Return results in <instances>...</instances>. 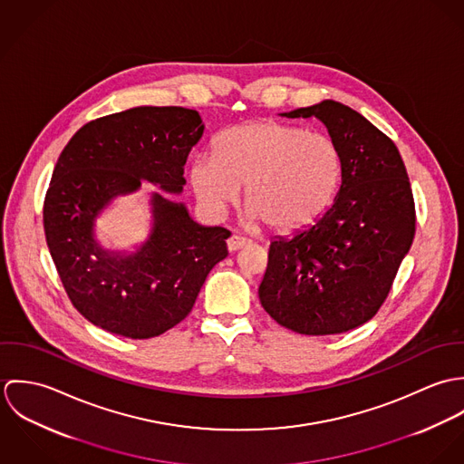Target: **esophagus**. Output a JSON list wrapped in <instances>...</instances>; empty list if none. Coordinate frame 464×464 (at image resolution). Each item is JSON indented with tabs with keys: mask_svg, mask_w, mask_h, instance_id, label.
I'll return each mask as SVG.
<instances>
[{
	"mask_svg": "<svg viewBox=\"0 0 464 464\" xmlns=\"http://www.w3.org/2000/svg\"><path fill=\"white\" fill-rule=\"evenodd\" d=\"M248 243H250V241H248L246 237H241V236H232V237L227 239V246H228L230 252H237V250L245 248Z\"/></svg>",
	"mask_w": 464,
	"mask_h": 464,
	"instance_id": "1",
	"label": "esophagus"
}]
</instances>
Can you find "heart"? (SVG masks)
Segmentation results:
<instances>
[{
    "label": "heart",
    "mask_w": 464,
    "mask_h": 464,
    "mask_svg": "<svg viewBox=\"0 0 464 464\" xmlns=\"http://www.w3.org/2000/svg\"><path fill=\"white\" fill-rule=\"evenodd\" d=\"M343 157L335 140L280 121L227 129L214 155L201 153L189 168L199 205L221 216L245 188L246 218L276 232H291L318 218L337 193Z\"/></svg>",
    "instance_id": "1"
}]
</instances>
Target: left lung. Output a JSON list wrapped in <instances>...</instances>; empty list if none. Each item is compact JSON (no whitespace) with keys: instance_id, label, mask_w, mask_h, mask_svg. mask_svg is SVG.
Returning a JSON list of instances; mask_svg holds the SVG:
<instances>
[{"instance_id":"left-lung-1","label":"left lung","mask_w":464,"mask_h":464,"mask_svg":"<svg viewBox=\"0 0 464 464\" xmlns=\"http://www.w3.org/2000/svg\"><path fill=\"white\" fill-rule=\"evenodd\" d=\"M320 120L343 157L331 207L291 237H273L259 298L305 335L357 329L384 304L414 239V199L395 142L353 109L324 100L282 112Z\"/></svg>"}]
</instances>
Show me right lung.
<instances>
[{"instance_id": "right-lung-1", "label": "right lung", "mask_w": 464, "mask_h": 464, "mask_svg": "<svg viewBox=\"0 0 464 464\" xmlns=\"http://www.w3.org/2000/svg\"><path fill=\"white\" fill-rule=\"evenodd\" d=\"M205 130L197 111L133 107L83 125L63 150L44 199V234L67 296L92 325L150 339L193 309L230 232L197 223L186 203L150 195V234L132 252L109 250L96 219L142 182L180 195L184 166Z\"/></svg>"}]
</instances>
